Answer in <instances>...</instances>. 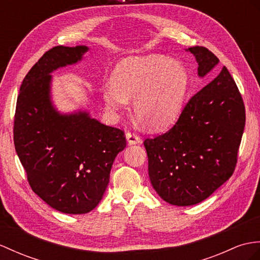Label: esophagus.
<instances>
[{
	"mask_svg": "<svg viewBox=\"0 0 260 260\" xmlns=\"http://www.w3.org/2000/svg\"><path fill=\"white\" fill-rule=\"evenodd\" d=\"M125 138H126V140H128L129 144H137V143L141 142L140 137H139L136 132H126Z\"/></svg>",
	"mask_w": 260,
	"mask_h": 260,
	"instance_id": "1",
	"label": "esophagus"
}]
</instances>
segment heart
Returning a JSON list of instances; mask_svg holds the SVG:
<instances>
[{"mask_svg":"<svg viewBox=\"0 0 260 260\" xmlns=\"http://www.w3.org/2000/svg\"><path fill=\"white\" fill-rule=\"evenodd\" d=\"M188 74L163 55L129 57L116 67L112 84L103 88L110 111L125 108L135 98L136 116L150 128H162L179 115L188 87Z\"/></svg>","mask_w":260,"mask_h":260,"instance_id":"1","label":"heart"}]
</instances>
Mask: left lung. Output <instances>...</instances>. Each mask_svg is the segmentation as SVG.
I'll return each instance as SVG.
<instances>
[{
	"label": "left lung",
	"instance_id": "1",
	"mask_svg": "<svg viewBox=\"0 0 260 260\" xmlns=\"http://www.w3.org/2000/svg\"><path fill=\"white\" fill-rule=\"evenodd\" d=\"M188 50L205 76L219 61L210 49ZM246 113L242 94L229 69L188 100L178 121L164 134L144 140L151 184L168 203L198 204L235 171Z\"/></svg>",
	"mask_w": 260,
	"mask_h": 260
}]
</instances>
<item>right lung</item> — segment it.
<instances>
[{
    "mask_svg": "<svg viewBox=\"0 0 260 260\" xmlns=\"http://www.w3.org/2000/svg\"><path fill=\"white\" fill-rule=\"evenodd\" d=\"M86 46H56L25 76L14 116V145L31 189L55 210L92 211L109 183L113 160L125 145L121 129L86 112L60 116L49 99L50 73L74 64Z\"/></svg>",
    "mask_w": 260,
    "mask_h": 260,
    "instance_id": "right-lung-1",
    "label": "right lung"
}]
</instances>
